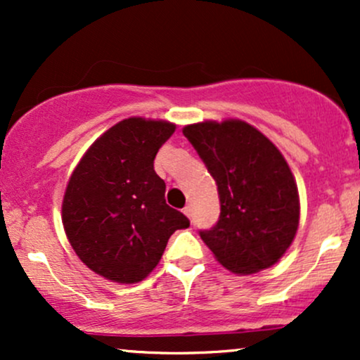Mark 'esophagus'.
<instances>
[{
    "instance_id": "esophagus-1",
    "label": "esophagus",
    "mask_w": 360,
    "mask_h": 360,
    "mask_svg": "<svg viewBox=\"0 0 360 360\" xmlns=\"http://www.w3.org/2000/svg\"><path fill=\"white\" fill-rule=\"evenodd\" d=\"M183 212H184V214H186V217H188V218H191V217H193V208H191V205L184 206Z\"/></svg>"
}]
</instances>
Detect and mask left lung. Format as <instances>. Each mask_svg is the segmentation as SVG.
I'll return each mask as SVG.
<instances>
[{"label":"left lung","instance_id":"1","mask_svg":"<svg viewBox=\"0 0 360 360\" xmlns=\"http://www.w3.org/2000/svg\"><path fill=\"white\" fill-rule=\"evenodd\" d=\"M217 181L220 218L201 238L223 267L254 274L283 257L295 240L300 198L278 147L242 120L183 128Z\"/></svg>","mask_w":360,"mask_h":360}]
</instances>
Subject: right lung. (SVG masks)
<instances>
[{"label":"right lung","instance_id":"1","mask_svg":"<svg viewBox=\"0 0 360 360\" xmlns=\"http://www.w3.org/2000/svg\"><path fill=\"white\" fill-rule=\"evenodd\" d=\"M174 123L127 118L106 130L74 169L62 223L82 262L113 283L146 279L167 240L189 220L164 200L166 183L154 159Z\"/></svg>","mask_w":360,"mask_h":360}]
</instances>
